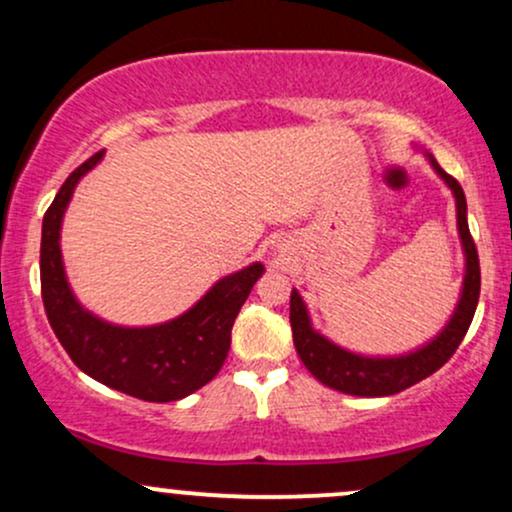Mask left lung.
<instances>
[{"instance_id": "obj_1", "label": "left lung", "mask_w": 512, "mask_h": 512, "mask_svg": "<svg viewBox=\"0 0 512 512\" xmlns=\"http://www.w3.org/2000/svg\"><path fill=\"white\" fill-rule=\"evenodd\" d=\"M426 158L433 166V170L443 178L445 185L450 187L452 195H455L457 231H460L464 252V281L460 301H457V308L452 310L448 325H445L431 342L402 356L354 354V351L330 342L325 334L313 330V322H310L308 308H305L301 293L296 289L291 291L293 344H296V351L298 356H301L303 366L308 368L322 385L344 392V395L387 397L421 383V380L433 375L440 366L448 363V358L455 354L457 346L462 344L464 334L469 330V325H472L474 310H477L479 303L481 272L477 245H474L472 233H469L467 226V199H464L460 182L445 173L431 154H426Z\"/></svg>"}]
</instances>
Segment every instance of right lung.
<instances>
[{
	"mask_svg": "<svg viewBox=\"0 0 512 512\" xmlns=\"http://www.w3.org/2000/svg\"><path fill=\"white\" fill-rule=\"evenodd\" d=\"M103 158L91 156L64 180L45 211L40 238V289L48 320L69 358L98 383L144 402H175L219 373L231 349L233 322L264 272L252 262L216 281L187 313L151 327L105 322L76 301L64 274L60 231L74 187Z\"/></svg>",
	"mask_w": 512,
	"mask_h": 512,
	"instance_id": "1",
	"label": "right lung"
}]
</instances>
